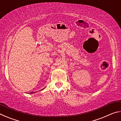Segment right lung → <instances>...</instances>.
<instances>
[{
	"mask_svg": "<svg viewBox=\"0 0 121 121\" xmlns=\"http://www.w3.org/2000/svg\"><path fill=\"white\" fill-rule=\"evenodd\" d=\"M43 89H42V90H43ZM34 93H35V92H34ZM33 93V92H32V93Z\"/></svg>",
	"mask_w": 121,
	"mask_h": 121,
	"instance_id": "1",
	"label": "right lung"
}]
</instances>
